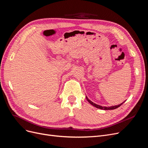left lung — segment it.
<instances>
[{
	"mask_svg": "<svg viewBox=\"0 0 148 148\" xmlns=\"http://www.w3.org/2000/svg\"><path fill=\"white\" fill-rule=\"evenodd\" d=\"M86 100L88 101V102L89 103L91 104V105H92V106H94V107L97 108H98V109H100V110H115V109H116V108L120 107V106L125 101H123V103H121V104H119V105H115V106H108V107H106V106H100V105H97V104L94 103V102H92V101H91V100H90L88 98L87 96H86Z\"/></svg>",
	"mask_w": 148,
	"mask_h": 148,
	"instance_id": "1",
	"label": "left lung"
}]
</instances>
